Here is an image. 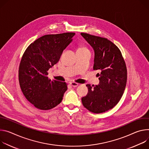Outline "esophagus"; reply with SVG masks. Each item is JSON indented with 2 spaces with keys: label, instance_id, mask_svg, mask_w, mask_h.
<instances>
[{
  "label": "esophagus",
  "instance_id": "esophagus-1",
  "mask_svg": "<svg viewBox=\"0 0 149 149\" xmlns=\"http://www.w3.org/2000/svg\"><path fill=\"white\" fill-rule=\"evenodd\" d=\"M70 85L73 86V87H77L78 85H79V84L77 83H76V82H70Z\"/></svg>",
  "mask_w": 149,
  "mask_h": 149
}]
</instances>
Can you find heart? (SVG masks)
Instances as JSON below:
<instances>
[{
    "instance_id": "obj_1",
    "label": "heart",
    "mask_w": 149,
    "mask_h": 149,
    "mask_svg": "<svg viewBox=\"0 0 149 149\" xmlns=\"http://www.w3.org/2000/svg\"><path fill=\"white\" fill-rule=\"evenodd\" d=\"M77 50H88V49L84 47H79Z\"/></svg>"
}]
</instances>
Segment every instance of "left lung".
<instances>
[{
    "mask_svg": "<svg viewBox=\"0 0 149 149\" xmlns=\"http://www.w3.org/2000/svg\"><path fill=\"white\" fill-rule=\"evenodd\" d=\"M95 52L93 70H99L100 85H86L88 93L81 98L89 111L100 113L116 105L124 92L127 71L121 52L117 45L105 38L81 33Z\"/></svg>",
    "mask_w": 149,
    "mask_h": 149,
    "instance_id": "8db88e82",
    "label": "left lung"
}]
</instances>
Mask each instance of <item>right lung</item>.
Wrapping results in <instances>:
<instances>
[{
    "mask_svg": "<svg viewBox=\"0 0 149 149\" xmlns=\"http://www.w3.org/2000/svg\"><path fill=\"white\" fill-rule=\"evenodd\" d=\"M74 35L65 32L44 36L24 52L19 68V85L26 100L37 108L51 109L61 102L67 84L48 79L47 72L59 61Z\"/></svg>",
    "mask_w": 149,
    "mask_h": 149,
    "instance_id": "add662e5",
    "label": "right lung"
}]
</instances>
